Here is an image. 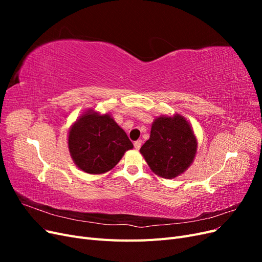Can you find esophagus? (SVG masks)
<instances>
[{"mask_svg":"<svg viewBox=\"0 0 262 262\" xmlns=\"http://www.w3.org/2000/svg\"><path fill=\"white\" fill-rule=\"evenodd\" d=\"M141 145H142V141L141 140H138V141L134 142V147H136V149H140Z\"/></svg>","mask_w":262,"mask_h":262,"instance_id":"esophagus-1","label":"esophagus"}]
</instances>
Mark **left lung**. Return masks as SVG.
<instances>
[{
	"instance_id": "1",
	"label": "left lung",
	"mask_w": 262,
	"mask_h": 262,
	"mask_svg": "<svg viewBox=\"0 0 262 262\" xmlns=\"http://www.w3.org/2000/svg\"><path fill=\"white\" fill-rule=\"evenodd\" d=\"M196 150L198 140L191 123L175 114L154 119L149 139L140 153L156 176L173 179L191 166Z\"/></svg>"
}]
</instances>
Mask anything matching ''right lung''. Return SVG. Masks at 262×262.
Wrapping results in <instances>:
<instances>
[{
    "label": "right lung",
    "instance_id": "add662e5",
    "mask_svg": "<svg viewBox=\"0 0 262 262\" xmlns=\"http://www.w3.org/2000/svg\"><path fill=\"white\" fill-rule=\"evenodd\" d=\"M68 147L77 168L100 175L112 170L133 144L112 115L89 108L70 126Z\"/></svg>",
    "mask_w": 262,
    "mask_h": 262
}]
</instances>
